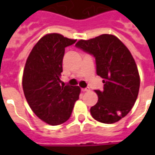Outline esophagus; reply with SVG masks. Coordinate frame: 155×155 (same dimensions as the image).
Here are the masks:
<instances>
[{"label": "esophagus", "instance_id": "34e87169", "mask_svg": "<svg viewBox=\"0 0 155 155\" xmlns=\"http://www.w3.org/2000/svg\"><path fill=\"white\" fill-rule=\"evenodd\" d=\"M81 91H82L83 92H86V91H90V89H89V88H82Z\"/></svg>", "mask_w": 155, "mask_h": 155}]
</instances>
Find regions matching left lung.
Returning a JSON list of instances; mask_svg holds the SVG:
<instances>
[{
  "label": "left lung",
  "mask_w": 155,
  "mask_h": 155,
  "mask_svg": "<svg viewBox=\"0 0 155 155\" xmlns=\"http://www.w3.org/2000/svg\"><path fill=\"white\" fill-rule=\"evenodd\" d=\"M76 47L96 59L97 74L104 90H97V103L91 108L92 117L103 123H114L127 116L137 99L140 88L138 69L130 51L111 34L79 40Z\"/></svg>",
  "instance_id": "1"
}]
</instances>
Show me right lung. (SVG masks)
Listing matches in <instances>:
<instances>
[{"label": "right lung", "instance_id": "add662e5", "mask_svg": "<svg viewBox=\"0 0 155 155\" xmlns=\"http://www.w3.org/2000/svg\"><path fill=\"white\" fill-rule=\"evenodd\" d=\"M75 42L58 33L46 34L33 46L24 68L25 97L34 114L50 125L66 122L79 98V87L59 84L64 49Z\"/></svg>", "mask_w": 155, "mask_h": 155}]
</instances>
